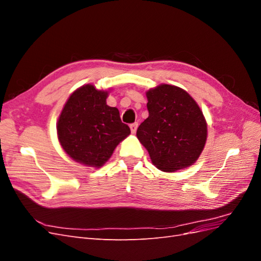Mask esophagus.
<instances>
[{
	"label": "esophagus",
	"mask_w": 261,
	"mask_h": 261,
	"mask_svg": "<svg viewBox=\"0 0 261 261\" xmlns=\"http://www.w3.org/2000/svg\"><path fill=\"white\" fill-rule=\"evenodd\" d=\"M129 127H130V132H132L133 134H135L136 130H137V127H138V123H133V124H130Z\"/></svg>",
	"instance_id": "obj_1"
}]
</instances>
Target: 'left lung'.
Returning a JSON list of instances; mask_svg holds the SVG:
<instances>
[{
    "label": "left lung",
    "instance_id": "left-lung-1",
    "mask_svg": "<svg viewBox=\"0 0 261 261\" xmlns=\"http://www.w3.org/2000/svg\"><path fill=\"white\" fill-rule=\"evenodd\" d=\"M149 116L136 136L152 164L163 172L193 165L206 145L207 122L197 102L176 86L161 84L146 92Z\"/></svg>",
    "mask_w": 261,
    "mask_h": 261
}]
</instances>
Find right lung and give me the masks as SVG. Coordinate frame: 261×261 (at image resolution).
<instances>
[{
  "label": "right lung",
  "mask_w": 261,
  "mask_h": 261,
  "mask_svg": "<svg viewBox=\"0 0 261 261\" xmlns=\"http://www.w3.org/2000/svg\"><path fill=\"white\" fill-rule=\"evenodd\" d=\"M109 91L84 85L70 94L57 123L63 150L78 163L100 168L130 134L116 108L107 105Z\"/></svg>",
  "instance_id": "right-lung-1"
}]
</instances>
